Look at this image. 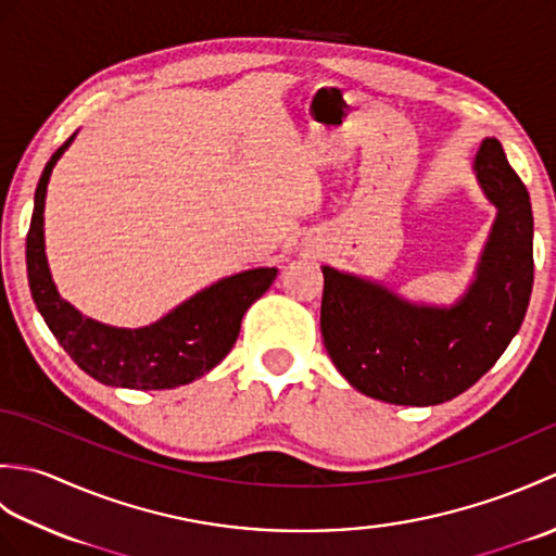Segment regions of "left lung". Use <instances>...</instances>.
<instances>
[{"label":"left lung","mask_w":556,"mask_h":556,"mask_svg":"<svg viewBox=\"0 0 556 556\" xmlns=\"http://www.w3.org/2000/svg\"><path fill=\"white\" fill-rule=\"evenodd\" d=\"M476 172L497 205L478 279L448 311L396 299L365 279L323 267L320 327L337 370L372 399L434 406L485 375L521 327L533 291V210L497 138H485Z\"/></svg>","instance_id":"obj_1"}]
</instances>
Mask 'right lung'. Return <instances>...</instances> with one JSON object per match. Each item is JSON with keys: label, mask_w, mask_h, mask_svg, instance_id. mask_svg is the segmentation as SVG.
I'll return each instance as SVG.
<instances>
[{"label": "right lung", "mask_w": 556, "mask_h": 556, "mask_svg": "<svg viewBox=\"0 0 556 556\" xmlns=\"http://www.w3.org/2000/svg\"><path fill=\"white\" fill-rule=\"evenodd\" d=\"M59 148L35 188V207L26 239V265L33 301L80 370L102 384L126 389H172L203 377L227 356L239 337L243 313L271 287L275 267L248 269L200 291L160 323L143 329H114L86 320L59 296L45 260L42 210L47 181Z\"/></svg>", "instance_id": "obj_1"}]
</instances>
